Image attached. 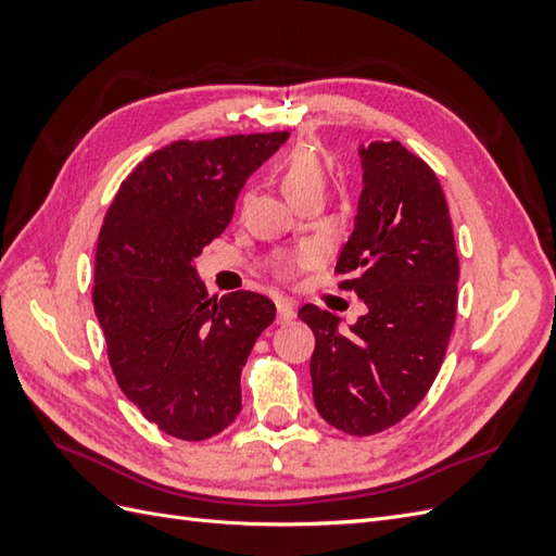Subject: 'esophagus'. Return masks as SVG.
Returning <instances> with one entry per match:
<instances>
[{
  "instance_id": "obj_1",
  "label": "esophagus",
  "mask_w": 556,
  "mask_h": 556,
  "mask_svg": "<svg viewBox=\"0 0 556 556\" xmlns=\"http://www.w3.org/2000/svg\"><path fill=\"white\" fill-rule=\"evenodd\" d=\"M276 311H278V323L285 325V323H290V319H294L296 304L292 299H276Z\"/></svg>"
}]
</instances>
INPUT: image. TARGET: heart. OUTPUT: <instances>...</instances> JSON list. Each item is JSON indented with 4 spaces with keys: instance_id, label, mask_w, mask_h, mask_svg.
I'll return each mask as SVG.
<instances>
[{
    "instance_id": "heart-1",
    "label": "heart",
    "mask_w": 556,
    "mask_h": 556,
    "mask_svg": "<svg viewBox=\"0 0 556 556\" xmlns=\"http://www.w3.org/2000/svg\"><path fill=\"white\" fill-rule=\"evenodd\" d=\"M278 178L282 192L292 199V204H301L311 197H323L327 185V166L313 148L296 146L280 160ZM313 260L315 252L311 248H301L290 252V255H278L271 262V268L278 278H290L296 268L308 266Z\"/></svg>"
}]
</instances>
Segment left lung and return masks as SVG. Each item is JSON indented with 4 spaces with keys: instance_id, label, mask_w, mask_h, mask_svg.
Here are the masks:
<instances>
[{
    "instance_id": "left-lung-1",
    "label": "left lung",
    "mask_w": 556,
    "mask_h": 556,
    "mask_svg": "<svg viewBox=\"0 0 556 556\" xmlns=\"http://www.w3.org/2000/svg\"><path fill=\"white\" fill-rule=\"evenodd\" d=\"M364 190L339 282L368 308L350 331L313 304L299 317L315 333L313 399L325 422L350 435L394 427L425 399L457 317L459 260L447 201L431 166L399 141L359 148Z\"/></svg>"
}]
</instances>
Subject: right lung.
Returning <instances> with one entry per match:
<instances>
[{
    "mask_svg": "<svg viewBox=\"0 0 556 556\" xmlns=\"http://www.w3.org/2000/svg\"><path fill=\"white\" fill-rule=\"evenodd\" d=\"M288 131L174 141L117 190L97 241L92 304L123 394L180 441H206L241 413V371L274 323L264 294L208 296L194 257L220 237L248 176Z\"/></svg>",
    "mask_w": 556,
    "mask_h": 556,
    "instance_id": "obj_1",
    "label": "right lung"
}]
</instances>
